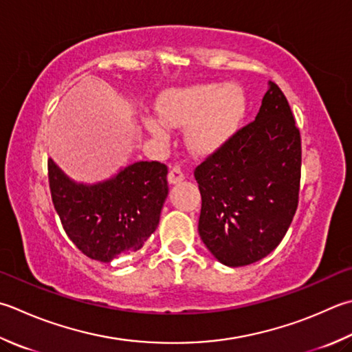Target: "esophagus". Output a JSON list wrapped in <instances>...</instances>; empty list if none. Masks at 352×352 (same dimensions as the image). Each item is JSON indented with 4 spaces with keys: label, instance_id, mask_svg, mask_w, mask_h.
I'll return each instance as SVG.
<instances>
[{
    "label": "esophagus",
    "instance_id": "1",
    "mask_svg": "<svg viewBox=\"0 0 352 352\" xmlns=\"http://www.w3.org/2000/svg\"><path fill=\"white\" fill-rule=\"evenodd\" d=\"M168 180L170 184H177V183H182L184 180V174H183V169L178 166V164H174V166L170 168L169 174H168Z\"/></svg>",
    "mask_w": 352,
    "mask_h": 352
}]
</instances>
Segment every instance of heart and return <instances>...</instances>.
<instances>
[{
	"mask_svg": "<svg viewBox=\"0 0 352 352\" xmlns=\"http://www.w3.org/2000/svg\"><path fill=\"white\" fill-rule=\"evenodd\" d=\"M158 111L169 126L189 125V146L198 154H210L236 133L245 113V99L236 85L198 84L164 94ZM164 124L153 117L144 122L149 133L160 139L168 135Z\"/></svg>",
	"mask_w": 352,
	"mask_h": 352,
	"instance_id": "b5f03b06",
	"label": "heart"
}]
</instances>
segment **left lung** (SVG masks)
Wrapping results in <instances>:
<instances>
[{
  "label": "left lung",
  "instance_id": "1",
  "mask_svg": "<svg viewBox=\"0 0 352 352\" xmlns=\"http://www.w3.org/2000/svg\"><path fill=\"white\" fill-rule=\"evenodd\" d=\"M300 133L288 100L268 82L259 113L195 168L198 232L219 263L243 267L272 253L299 203Z\"/></svg>",
  "mask_w": 352,
  "mask_h": 352
}]
</instances>
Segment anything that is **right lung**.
Wrapping results in <instances>:
<instances>
[{
	"mask_svg": "<svg viewBox=\"0 0 352 352\" xmlns=\"http://www.w3.org/2000/svg\"><path fill=\"white\" fill-rule=\"evenodd\" d=\"M168 166L137 162L102 183L70 180L48 160V183L62 227L74 245L99 263L137 252L155 232L168 197Z\"/></svg>",
	"mask_w": 352,
	"mask_h": 352,
	"instance_id": "add662e5",
	"label": "right lung"
}]
</instances>
